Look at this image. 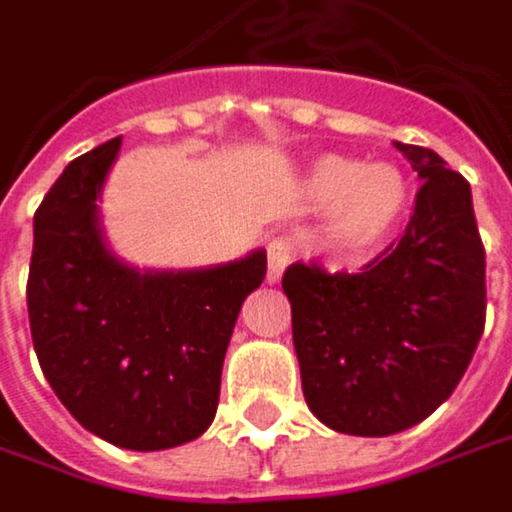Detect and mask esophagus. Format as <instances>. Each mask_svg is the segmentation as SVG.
Returning a JSON list of instances; mask_svg holds the SVG:
<instances>
[{
	"label": "esophagus",
	"mask_w": 512,
	"mask_h": 512,
	"mask_svg": "<svg viewBox=\"0 0 512 512\" xmlns=\"http://www.w3.org/2000/svg\"><path fill=\"white\" fill-rule=\"evenodd\" d=\"M291 253H294V247H291L288 238L268 241V282H279L282 279L288 262H291Z\"/></svg>",
	"instance_id": "esophagus-1"
}]
</instances>
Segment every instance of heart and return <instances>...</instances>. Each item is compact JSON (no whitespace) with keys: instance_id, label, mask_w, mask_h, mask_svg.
<instances>
[{"instance_id":"1","label":"heart","mask_w":512,"mask_h":512,"mask_svg":"<svg viewBox=\"0 0 512 512\" xmlns=\"http://www.w3.org/2000/svg\"><path fill=\"white\" fill-rule=\"evenodd\" d=\"M306 195L332 206L326 253L338 262H364L399 236L411 215V183L393 163H364L347 154H320L306 168Z\"/></svg>"}]
</instances>
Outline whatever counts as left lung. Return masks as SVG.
I'll list each match as a JSON object with an SVG mask.
<instances>
[{
  "label": "left lung",
  "mask_w": 512,
  "mask_h": 512,
  "mask_svg": "<svg viewBox=\"0 0 512 512\" xmlns=\"http://www.w3.org/2000/svg\"><path fill=\"white\" fill-rule=\"evenodd\" d=\"M393 145L422 180L399 244L361 274L297 262L282 276L306 405L355 437L431 417L463 379L487 314L469 183L431 148Z\"/></svg>",
  "instance_id": "1"
}]
</instances>
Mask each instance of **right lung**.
I'll return each instance as SVG.
<instances>
[{
  "instance_id": "obj_1",
  "label": "right lung",
  "mask_w": 512,
  "mask_h": 512,
  "mask_svg": "<svg viewBox=\"0 0 512 512\" xmlns=\"http://www.w3.org/2000/svg\"><path fill=\"white\" fill-rule=\"evenodd\" d=\"M119 148L122 136L72 160L40 203L28 320L66 411L119 449L160 452L198 440L215 420L224 355L268 253L183 271L125 262L101 227Z\"/></svg>"
}]
</instances>
